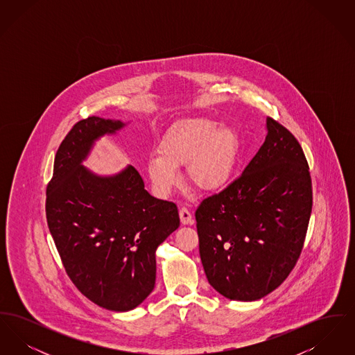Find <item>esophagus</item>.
I'll return each mask as SVG.
<instances>
[{
    "label": "esophagus",
    "instance_id": "esophagus-1",
    "mask_svg": "<svg viewBox=\"0 0 355 355\" xmlns=\"http://www.w3.org/2000/svg\"><path fill=\"white\" fill-rule=\"evenodd\" d=\"M180 218H181V222H182L184 225H191V223L194 222L191 213H190L189 209H186V207H181V209H180Z\"/></svg>",
    "mask_w": 355,
    "mask_h": 355
}]
</instances>
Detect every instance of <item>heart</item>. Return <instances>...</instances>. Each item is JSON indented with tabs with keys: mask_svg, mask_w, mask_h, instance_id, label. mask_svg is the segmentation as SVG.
I'll use <instances>...</instances> for the list:
<instances>
[{
	"mask_svg": "<svg viewBox=\"0 0 355 355\" xmlns=\"http://www.w3.org/2000/svg\"><path fill=\"white\" fill-rule=\"evenodd\" d=\"M238 135L209 119H185L165 135L159 153L146 164V171L159 196H166L178 181L177 169L186 165L189 182L201 191H214L227 184L238 154Z\"/></svg>",
	"mask_w": 355,
	"mask_h": 355,
	"instance_id": "1",
	"label": "heart"
}]
</instances>
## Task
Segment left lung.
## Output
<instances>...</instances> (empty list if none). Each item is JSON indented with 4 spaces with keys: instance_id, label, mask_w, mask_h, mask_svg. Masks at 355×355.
<instances>
[{
    "instance_id": "1",
    "label": "left lung",
    "mask_w": 355,
    "mask_h": 355,
    "mask_svg": "<svg viewBox=\"0 0 355 355\" xmlns=\"http://www.w3.org/2000/svg\"><path fill=\"white\" fill-rule=\"evenodd\" d=\"M253 159L196 210L207 281L234 301H257L279 286L304 249L313 207L309 164L294 135L266 119Z\"/></svg>"
}]
</instances>
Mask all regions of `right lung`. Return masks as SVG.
<instances>
[{
	"label": "right lung",
	"instance_id": "obj_1",
	"mask_svg": "<svg viewBox=\"0 0 355 355\" xmlns=\"http://www.w3.org/2000/svg\"><path fill=\"white\" fill-rule=\"evenodd\" d=\"M122 126L94 116L74 123L55 153L45 205L69 278L113 311L132 310L152 293L155 250L180 226L177 205L152 197L133 166L98 177L81 165L98 137Z\"/></svg>",
	"mask_w": 355,
	"mask_h": 355
}]
</instances>
